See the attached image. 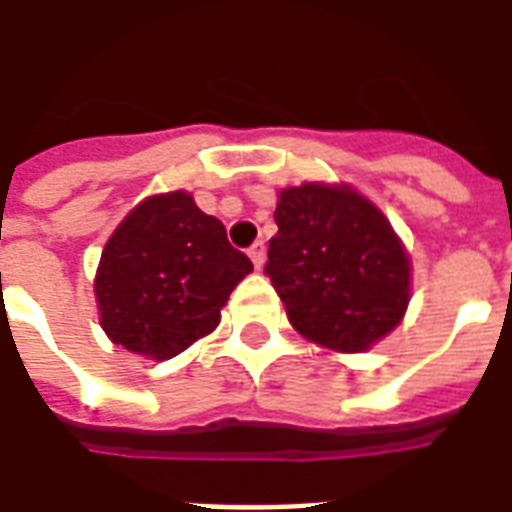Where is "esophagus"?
Listing matches in <instances>:
<instances>
[{"label": "esophagus", "mask_w": 512, "mask_h": 512, "mask_svg": "<svg viewBox=\"0 0 512 512\" xmlns=\"http://www.w3.org/2000/svg\"><path fill=\"white\" fill-rule=\"evenodd\" d=\"M249 257H252L255 268H263V263H266V244H263V241H255V244L249 246Z\"/></svg>", "instance_id": "obj_1"}]
</instances>
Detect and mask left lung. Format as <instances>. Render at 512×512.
Masks as SVG:
<instances>
[{"instance_id": "left-lung-1", "label": "left lung", "mask_w": 512, "mask_h": 512, "mask_svg": "<svg viewBox=\"0 0 512 512\" xmlns=\"http://www.w3.org/2000/svg\"><path fill=\"white\" fill-rule=\"evenodd\" d=\"M274 222L266 274L296 332L359 354L403 321L411 263L389 219L359 191L290 186L279 191Z\"/></svg>"}]
</instances>
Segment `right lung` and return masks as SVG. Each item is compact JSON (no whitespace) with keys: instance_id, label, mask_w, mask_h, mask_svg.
<instances>
[{"instance_id":"add662e5","label":"right lung","mask_w":512,"mask_h":512,"mask_svg":"<svg viewBox=\"0 0 512 512\" xmlns=\"http://www.w3.org/2000/svg\"><path fill=\"white\" fill-rule=\"evenodd\" d=\"M252 260L186 191L139 202L106 241L95 299L109 340L147 359H172L219 326Z\"/></svg>"}]
</instances>
